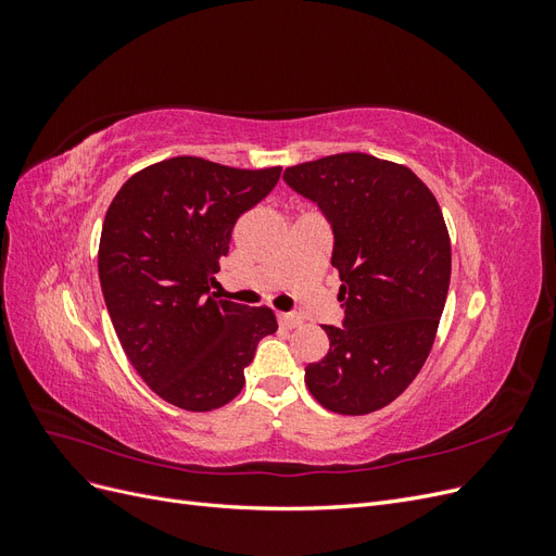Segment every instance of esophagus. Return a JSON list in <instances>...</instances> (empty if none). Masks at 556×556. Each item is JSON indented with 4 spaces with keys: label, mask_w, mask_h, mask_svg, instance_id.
<instances>
[{
    "label": "esophagus",
    "mask_w": 556,
    "mask_h": 556,
    "mask_svg": "<svg viewBox=\"0 0 556 556\" xmlns=\"http://www.w3.org/2000/svg\"><path fill=\"white\" fill-rule=\"evenodd\" d=\"M278 323L285 329H294L304 323V319H301V315H296V313H278Z\"/></svg>",
    "instance_id": "obj_1"
}]
</instances>
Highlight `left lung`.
I'll use <instances>...</instances> for the list:
<instances>
[{"instance_id":"left-lung-1","label":"left lung","mask_w":556,"mask_h":556,"mask_svg":"<svg viewBox=\"0 0 556 556\" xmlns=\"http://www.w3.org/2000/svg\"><path fill=\"white\" fill-rule=\"evenodd\" d=\"M282 180L323 211L341 278V327L306 366L311 394L331 413L366 415L415 380L450 288V237L439 201L408 166L341 153L285 169Z\"/></svg>"}]
</instances>
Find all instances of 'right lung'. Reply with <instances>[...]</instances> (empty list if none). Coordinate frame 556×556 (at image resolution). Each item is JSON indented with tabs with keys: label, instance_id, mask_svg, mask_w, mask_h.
Returning <instances> with one entry per match:
<instances>
[{
	"label": "right lung",
	"instance_id": "right-lung-1",
	"mask_svg": "<svg viewBox=\"0 0 556 556\" xmlns=\"http://www.w3.org/2000/svg\"><path fill=\"white\" fill-rule=\"evenodd\" d=\"M280 172L172 157L134 174L106 211L99 282L113 329L150 390L182 410L229 403L257 343L278 329L271 308L208 290L233 225L276 188Z\"/></svg>",
	"mask_w": 556,
	"mask_h": 556
}]
</instances>
